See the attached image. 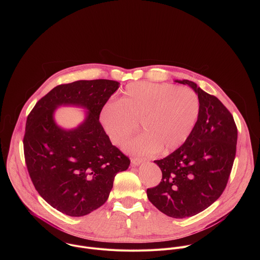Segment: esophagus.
<instances>
[{
    "label": "esophagus",
    "mask_w": 260,
    "mask_h": 260,
    "mask_svg": "<svg viewBox=\"0 0 260 260\" xmlns=\"http://www.w3.org/2000/svg\"><path fill=\"white\" fill-rule=\"evenodd\" d=\"M143 161H145L144 158H140V157L132 158V165H134V166H140Z\"/></svg>",
    "instance_id": "34e87169"
}]
</instances>
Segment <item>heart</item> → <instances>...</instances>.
I'll return each mask as SVG.
<instances>
[{
	"label": "heart",
	"instance_id": "1",
	"mask_svg": "<svg viewBox=\"0 0 260 260\" xmlns=\"http://www.w3.org/2000/svg\"><path fill=\"white\" fill-rule=\"evenodd\" d=\"M201 103L189 88L168 83L128 84L117 102L106 104L101 122L114 145L124 144L139 128L143 135L124 149L133 154L173 152L189 139L198 123Z\"/></svg>",
	"mask_w": 260,
	"mask_h": 260
}]
</instances>
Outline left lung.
Instances as JSON below:
<instances>
[{
    "label": "left lung",
    "instance_id": "8db88e82",
    "mask_svg": "<svg viewBox=\"0 0 260 260\" xmlns=\"http://www.w3.org/2000/svg\"><path fill=\"white\" fill-rule=\"evenodd\" d=\"M198 93L201 112L193 133L183 146L154 162L162 178L147 189L149 201L173 218L197 215L224 191L236 157L238 128L232 113L216 96L189 80H177Z\"/></svg>",
    "mask_w": 260,
    "mask_h": 260
}]
</instances>
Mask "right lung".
<instances>
[{"instance_id":"add662e5","label":"right lung","mask_w":260,"mask_h":260,"mask_svg":"<svg viewBox=\"0 0 260 260\" xmlns=\"http://www.w3.org/2000/svg\"><path fill=\"white\" fill-rule=\"evenodd\" d=\"M118 87L119 82L107 79L60 84L27 116L23 152L30 180L38 193L66 215L84 216L104 205L116 174L131 164L100 122L102 108ZM61 104L86 107V121L75 130L57 127L53 113Z\"/></svg>"}]
</instances>
